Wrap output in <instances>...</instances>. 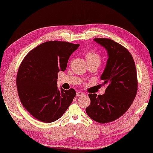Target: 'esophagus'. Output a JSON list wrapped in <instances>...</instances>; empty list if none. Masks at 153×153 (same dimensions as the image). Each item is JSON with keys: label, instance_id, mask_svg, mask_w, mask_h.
Here are the masks:
<instances>
[{"label": "esophagus", "instance_id": "obj_1", "mask_svg": "<svg viewBox=\"0 0 153 153\" xmlns=\"http://www.w3.org/2000/svg\"><path fill=\"white\" fill-rule=\"evenodd\" d=\"M84 95H85V94L82 93V92L77 91V92H76V96H84Z\"/></svg>", "mask_w": 153, "mask_h": 153}]
</instances>
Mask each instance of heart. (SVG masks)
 I'll return each instance as SVG.
<instances>
[{"label":"heart","mask_w":153,"mask_h":153,"mask_svg":"<svg viewBox=\"0 0 153 153\" xmlns=\"http://www.w3.org/2000/svg\"><path fill=\"white\" fill-rule=\"evenodd\" d=\"M85 59L87 60V63L88 62H97V63L100 64V60H101V58H100V56L98 55V53H97L95 51H89L88 53L86 54L85 56Z\"/></svg>","instance_id":"heart-1"}]
</instances>
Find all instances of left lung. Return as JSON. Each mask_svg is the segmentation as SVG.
I'll list each match as a JSON object with an SVG mask.
<instances>
[{
    "mask_svg": "<svg viewBox=\"0 0 153 153\" xmlns=\"http://www.w3.org/2000/svg\"><path fill=\"white\" fill-rule=\"evenodd\" d=\"M94 41L107 51L106 67L101 75L107 87L103 95L89 94L88 116L100 123L112 122L121 117L133 102L137 94L136 65L131 53L121 45L109 39Z\"/></svg>",
    "mask_w": 153,
    "mask_h": 153,
    "instance_id": "1",
    "label": "left lung"
}]
</instances>
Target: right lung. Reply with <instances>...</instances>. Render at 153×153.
Masks as SVG:
<instances>
[{
  "label": "right lung",
  "mask_w": 153,
  "mask_h": 153,
  "mask_svg": "<svg viewBox=\"0 0 153 153\" xmlns=\"http://www.w3.org/2000/svg\"><path fill=\"white\" fill-rule=\"evenodd\" d=\"M79 44L47 41L35 47L22 61L16 84L22 104L40 121L59 119L76 95L74 89L57 88V73L64 71L70 56Z\"/></svg>",
  "instance_id": "right-lung-1"
}]
</instances>
